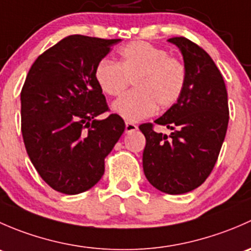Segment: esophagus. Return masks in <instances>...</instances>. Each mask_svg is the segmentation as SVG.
Here are the masks:
<instances>
[{
  "label": "esophagus",
  "mask_w": 251,
  "mask_h": 251,
  "mask_svg": "<svg viewBox=\"0 0 251 251\" xmlns=\"http://www.w3.org/2000/svg\"><path fill=\"white\" fill-rule=\"evenodd\" d=\"M137 125H135L133 123H130V121H127V123L125 124V132L126 133H131V132H135L136 130H137Z\"/></svg>",
  "instance_id": "obj_1"
}]
</instances>
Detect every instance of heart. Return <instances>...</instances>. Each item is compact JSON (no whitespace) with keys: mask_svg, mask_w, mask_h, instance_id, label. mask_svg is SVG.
I'll list each match as a JSON object with an SVG mask.
<instances>
[{"mask_svg":"<svg viewBox=\"0 0 251 251\" xmlns=\"http://www.w3.org/2000/svg\"><path fill=\"white\" fill-rule=\"evenodd\" d=\"M135 90L113 103V110L128 121L153 115L156 107L169 108L182 96L186 86V67L164 48L149 42L135 41L119 50L118 63L98 62L95 80L103 93L116 97L132 80Z\"/></svg>","mask_w":251,"mask_h":251,"instance_id":"obj_1","label":"heart"}]
</instances>
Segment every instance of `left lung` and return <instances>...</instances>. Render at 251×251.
Masks as SVG:
<instances>
[{"label": "left lung", "mask_w": 251, "mask_h": 251, "mask_svg": "<svg viewBox=\"0 0 251 251\" xmlns=\"http://www.w3.org/2000/svg\"><path fill=\"white\" fill-rule=\"evenodd\" d=\"M183 55L186 86L179 100L154 123L173 132L142 124L146 137L143 171L153 187L183 194L204 183L216 164L228 126L229 111L224 77L209 54L186 37H173Z\"/></svg>", "instance_id": "obj_1"}]
</instances>
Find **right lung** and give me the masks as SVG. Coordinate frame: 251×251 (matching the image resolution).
<instances>
[{"label":"right lung","mask_w":251,"mask_h":251,"mask_svg":"<svg viewBox=\"0 0 251 251\" xmlns=\"http://www.w3.org/2000/svg\"><path fill=\"white\" fill-rule=\"evenodd\" d=\"M120 39L70 35L39 55L20 93L26 153L54 191L78 194L104 174V159L125 130L95 80L96 65Z\"/></svg>","instance_id":"obj_1"}]
</instances>
